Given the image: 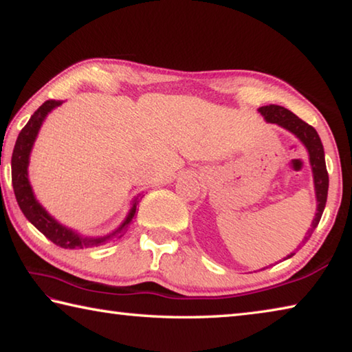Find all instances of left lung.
Segmentation results:
<instances>
[{
    "mask_svg": "<svg viewBox=\"0 0 352 352\" xmlns=\"http://www.w3.org/2000/svg\"><path fill=\"white\" fill-rule=\"evenodd\" d=\"M261 115H264L267 122L278 124V126L284 127L289 130L298 138L301 140L302 144L307 147L309 157H311V166L314 172V184H315V194H317V214H315V219L312 222V228L309 230L307 236L305 237V243L309 237L312 236L314 230L317 228V225L321 219V214L324 211L326 206V199H327V188H329V175H327L326 163H324V151L323 144H321V140L312 126H309L307 122L302 121V119L298 118L295 113L290 110L284 109L281 105H264L259 109ZM295 253H290L287 258H292Z\"/></svg>",
    "mask_w": 352,
    "mask_h": 352,
    "instance_id": "obj_1",
    "label": "left lung"
}]
</instances>
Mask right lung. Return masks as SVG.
Returning a JSON list of instances; mask_svg holds the SVG:
<instances>
[{"label":"right lung","instance_id":"obj_1","mask_svg":"<svg viewBox=\"0 0 352 352\" xmlns=\"http://www.w3.org/2000/svg\"><path fill=\"white\" fill-rule=\"evenodd\" d=\"M60 104V100L50 99L46 100L43 105H40V109L31 116L26 126L21 129L19 138H16L14 153H12V186H14L15 199L19 201L20 210L25 214L29 222H31L40 233H43L51 242H54L56 245L62 248H90L105 245V243L115 242L119 237L126 234V231L129 230V226L132 223L136 214V201L133 204L132 210H130L127 219L124 220V223L119 226L116 231H113L109 236L88 239V237H80L79 234H76L74 231L65 228V226L56 222V220L40 206L38 201L35 200L31 184H29L28 180L29 153H31L35 136L38 133V129L41 126V122H43L45 116L54 109V107H58Z\"/></svg>","mask_w":352,"mask_h":352}]
</instances>
